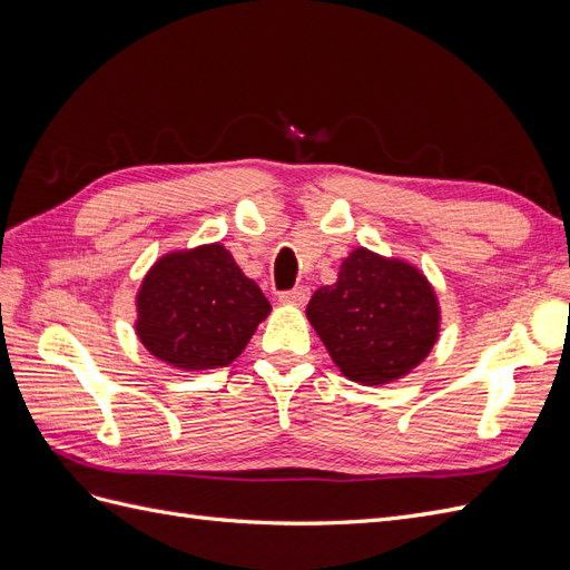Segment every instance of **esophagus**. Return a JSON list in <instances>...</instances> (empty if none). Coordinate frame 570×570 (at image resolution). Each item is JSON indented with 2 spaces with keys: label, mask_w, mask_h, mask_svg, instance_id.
<instances>
[{
  "label": "esophagus",
  "mask_w": 570,
  "mask_h": 570,
  "mask_svg": "<svg viewBox=\"0 0 570 570\" xmlns=\"http://www.w3.org/2000/svg\"><path fill=\"white\" fill-rule=\"evenodd\" d=\"M308 297H312V289H308L306 285H299L295 289H287V292H281L278 299L283 304H295V306H304L308 302Z\"/></svg>",
  "instance_id": "34e87169"
}]
</instances>
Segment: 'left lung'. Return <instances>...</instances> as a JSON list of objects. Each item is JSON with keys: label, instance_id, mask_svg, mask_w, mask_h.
Returning a JSON list of instances; mask_svg holds the SVG:
<instances>
[{"label": "left lung", "instance_id": "8db88e82", "mask_svg": "<svg viewBox=\"0 0 570 570\" xmlns=\"http://www.w3.org/2000/svg\"><path fill=\"white\" fill-rule=\"evenodd\" d=\"M306 316L335 366L361 385L411 373L440 333V306L425 275L364 247L344 258L335 285L314 292Z\"/></svg>", "mask_w": 570, "mask_h": 570}]
</instances>
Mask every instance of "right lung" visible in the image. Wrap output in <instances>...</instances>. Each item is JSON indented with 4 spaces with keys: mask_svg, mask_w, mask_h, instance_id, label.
Here are the masks:
<instances>
[{
    "mask_svg": "<svg viewBox=\"0 0 570 570\" xmlns=\"http://www.w3.org/2000/svg\"><path fill=\"white\" fill-rule=\"evenodd\" d=\"M271 312L258 285L223 245L161 256L137 292V337L149 354L180 371L235 361Z\"/></svg>",
    "mask_w": 570,
    "mask_h": 570,
    "instance_id": "right-lung-1",
    "label": "right lung"
}]
</instances>
